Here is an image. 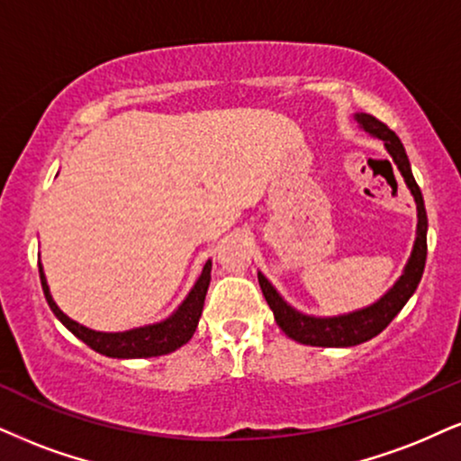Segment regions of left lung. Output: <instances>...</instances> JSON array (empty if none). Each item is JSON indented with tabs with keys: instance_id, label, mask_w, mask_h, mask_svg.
<instances>
[{
	"instance_id": "8db88e82",
	"label": "left lung",
	"mask_w": 461,
	"mask_h": 461,
	"mask_svg": "<svg viewBox=\"0 0 461 461\" xmlns=\"http://www.w3.org/2000/svg\"><path fill=\"white\" fill-rule=\"evenodd\" d=\"M359 123L367 130L369 134L378 136L384 140V147L393 156V162L397 168L404 175L408 187H411L414 201H417V212H419V224H417V241H414L412 257L408 260L404 276L397 280V284L391 291L384 294L378 303L369 305L366 310L352 312L348 316H335V318H314V316H303L299 312H294L291 305L284 301L280 294L276 293V288L265 280V276L258 274L260 291H263L267 303L274 310L276 322L288 338H293L294 342L308 344V346H325V348H346V346H357L367 342V339L376 338L380 331L389 327V322L400 314V310L404 308L406 301L412 297V293L417 291L419 282H421L423 269H425V258H428V213H425V204L421 190H419L417 181L412 177L411 162L404 151V145L397 139L393 130H389L387 123H383L380 119L367 113L357 115Z\"/></svg>"
}]
</instances>
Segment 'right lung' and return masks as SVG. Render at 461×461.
Instances as JSON below:
<instances>
[{"label": "right lung", "mask_w": 461, "mask_h": 461, "mask_svg": "<svg viewBox=\"0 0 461 461\" xmlns=\"http://www.w3.org/2000/svg\"><path fill=\"white\" fill-rule=\"evenodd\" d=\"M38 269L44 297H47L49 308L53 310V314L59 318L78 339H83L89 348L100 352V355L117 357V359H140V357L168 355V352L177 350L185 342H190V338L196 331L198 318L203 314L204 294H207L209 282H212V260H207L203 267L201 277H198V282L194 284V288L187 294L184 303L179 305V310L170 318H167V321L158 322V325L132 329V331L123 333H100L70 321L64 312L57 308L53 297H50L49 293L47 277L42 274V267L38 265Z\"/></svg>", "instance_id": "1"}]
</instances>
